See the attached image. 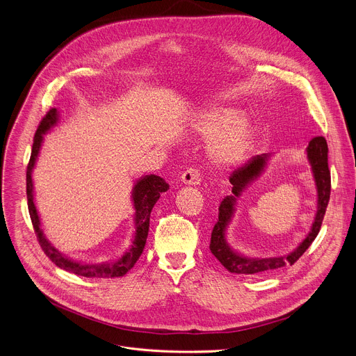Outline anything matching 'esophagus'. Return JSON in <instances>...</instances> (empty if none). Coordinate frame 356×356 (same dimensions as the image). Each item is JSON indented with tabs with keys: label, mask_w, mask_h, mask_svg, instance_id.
Listing matches in <instances>:
<instances>
[{
	"label": "esophagus",
	"mask_w": 356,
	"mask_h": 356,
	"mask_svg": "<svg viewBox=\"0 0 356 356\" xmlns=\"http://www.w3.org/2000/svg\"><path fill=\"white\" fill-rule=\"evenodd\" d=\"M181 181L188 186H197L201 181V172L195 168H188L181 175Z\"/></svg>",
	"instance_id": "34e87169"
}]
</instances>
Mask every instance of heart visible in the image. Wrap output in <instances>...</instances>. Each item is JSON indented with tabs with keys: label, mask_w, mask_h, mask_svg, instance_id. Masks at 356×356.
I'll return each instance as SVG.
<instances>
[{
	"label": "heart",
	"mask_w": 356,
	"mask_h": 356,
	"mask_svg": "<svg viewBox=\"0 0 356 356\" xmlns=\"http://www.w3.org/2000/svg\"><path fill=\"white\" fill-rule=\"evenodd\" d=\"M197 129L206 136H214L211 154L220 163L241 162L252 143V128L245 120H236L232 110H217L202 115Z\"/></svg>",
	"instance_id": "obj_1"
}]
</instances>
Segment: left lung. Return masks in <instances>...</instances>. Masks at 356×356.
<instances>
[{"label": "left lung", "instance_id": "8db88e82", "mask_svg": "<svg viewBox=\"0 0 356 356\" xmlns=\"http://www.w3.org/2000/svg\"><path fill=\"white\" fill-rule=\"evenodd\" d=\"M307 156L313 166V173H314L317 191H318L317 216L307 238L304 239L298 245V248H296L287 257L266 258V259L246 258L234 252L225 242V228L232 217L235 200L241 194V191L246 188V186L250 181H253L261 175V172L266 165L268 155L253 156L245 165L234 170V173L229 177V183L232 184V195H227L220 202L218 220L213 228L211 241H210L211 253L221 262V265L227 270H229L231 273H239V275H262L270 270L284 268L286 265H294L301 258L302 253L306 252L309 246L313 243V241L320 232V228L327 211L328 201H330V193H331V173L328 169V146L324 136H316L309 142Z\"/></svg>", "mask_w": 356, "mask_h": 356}]
</instances>
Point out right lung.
<instances>
[{
	"label": "right lung",
	"instance_id": "right-lung-1",
	"mask_svg": "<svg viewBox=\"0 0 356 356\" xmlns=\"http://www.w3.org/2000/svg\"><path fill=\"white\" fill-rule=\"evenodd\" d=\"M58 122V111L56 108H50L46 115L42 118L39 122V127L35 132L33 138V145H32V152H31V159L26 168V198H28V210L31 216V221L36 234V238L39 241V245L42 250L44 252V255L52 261L56 266L60 269H65L70 273H74L77 276H84V277H99V279H106V277H121L127 275L128 270L134 268L139 257L142 255L146 238H147V231H149V218H150V211L156 204V201L159 200L161 194L168 191L169 184L159 176L150 175L145 176L140 179L135 187H134V206H135V227H136V234H135V241L128 249V252L122 258H120L115 262H110L106 265H83L73 262L63 257L59 250H56L52 245L49 243V241L44 238L42 229H40V222L39 217L36 213V207L33 202V184H32V169L35 166L40 143L43 139V134L49 131L55 124Z\"/></svg>",
	"mask_w": 356,
	"mask_h": 356
}]
</instances>
